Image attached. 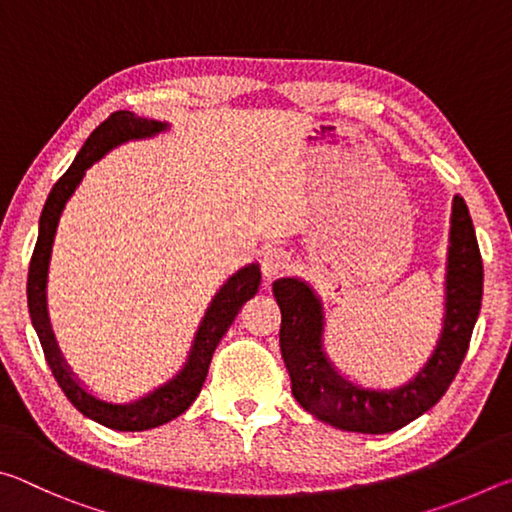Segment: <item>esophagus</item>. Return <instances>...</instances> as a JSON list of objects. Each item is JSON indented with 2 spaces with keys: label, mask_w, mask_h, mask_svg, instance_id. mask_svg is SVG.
<instances>
[{
  "label": "esophagus",
  "mask_w": 512,
  "mask_h": 512,
  "mask_svg": "<svg viewBox=\"0 0 512 512\" xmlns=\"http://www.w3.org/2000/svg\"><path fill=\"white\" fill-rule=\"evenodd\" d=\"M259 262H262V271L266 277H273L277 273L287 271L289 264H291V255L287 248L282 246H264L262 248V257H259Z\"/></svg>",
  "instance_id": "1"
}]
</instances>
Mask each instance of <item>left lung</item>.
<instances>
[{"label":"left lung","instance_id":"left-lung-1","mask_svg":"<svg viewBox=\"0 0 512 512\" xmlns=\"http://www.w3.org/2000/svg\"><path fill=\"white\" fill-rule=\"evenodd\" d=\"M282 311L280 350L291 391L302 409L329 427L354 433H391L420 418L447 393L470 348L481 311L483 262L470 210L454 196L449 216L443 329L427 363L409 381L384 388L350 379L325 350V307L307 280L284 275L273 282Z\"/></svg>","mask_w":512,"mask_h":512}]
</instances>
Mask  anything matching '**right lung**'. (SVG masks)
Returning <instances> with one entry per match:
<instances>
[{"label": "right lung", "mask_w": 512, "mask_h": 512, "mask_svg": "<svg viewBox=\"0 0 512 512\" xmlns=\"http://www.w3.org/2000/svg\"><path fill=\"white\" fill-rule=\"evenodd\" d=\"M171 124L167 121L137 117L131 110H117L94 128L92 135L81 146L79 155H76L72 167H69L58 183L47 196V203L42 207L40 223H38V241L36 250H33L31 266H29V280H27V302L33 329H36L42 352L51 368V375L56 377L58 386L63 388L67 400L79 409L85 418L103 424V427L115 431H146L160 424H167L169 420L178 418L185 413L192 402L201 393L205 384L207 370H210L212 354L216 345L221 343L223 334L228 332L232 320L237 318L239 309L244 302L255 296L262 282V271L259 264H246L241 266L237 273H232L228 280L221 284V289L214 293V298L205 309V316L198 325L192 348L187 352V359L176 375L164 381L153 391L144 393L142 397L131 402H110L103 397L94 395L83 381L74 375L72 368L67 366L63 352L58 348V341L54 336V329L49 323L47 311V275H49V259L51 248H54L58 221L63 216V210L69 198L76 192L94 162H99L103 155L110 153L117 146L135 140H149L160 133H167Z\"/></svg>", "instance_id": "1"}]
</instances>
